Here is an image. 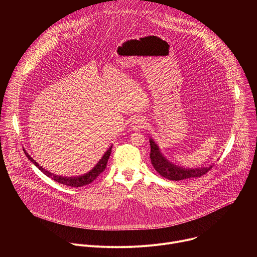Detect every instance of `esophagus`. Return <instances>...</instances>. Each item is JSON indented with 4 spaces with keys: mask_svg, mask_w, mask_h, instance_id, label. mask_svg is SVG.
<instances>
[{
    "mask_svg": "<svg viewBox=\"0 0 257 257\" xmlns=\"http://www.w3.org/2000/svg\"><path fill=\"white\" fill-rule=\"evenodd\" d=\"M144 126H145V121H144V119H142V118L134 119V120L132 121V123H131V128H132L133 130H135V131H137V130L141 129V128H144Z\"/></svg>",
    "mask_w": 257,
    "mask_h": 257,
    "instance_id": "34e87169",
    "label": "esophagus"
}]
</instances>
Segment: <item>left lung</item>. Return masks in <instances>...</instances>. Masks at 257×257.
I'll return each instance as SVG.
<instances>
[{
	"instance_id": "left-lung-1",
	"label": "left lung",
	"mask_w": 257,
	"mask_h": 257,
	"mask_svg": "<svg viewBox=\"0 0 257 257\" xmlns=\"http://www.w3.org/2000/svg\"><path fill=\"white\" fill-rule=\"evenodd\" d=\"M151 143V160L154 168L156 171L163 176L172 181H180L189 178H198L204 174H206L211 168L212 165L209 167H202V168H195V169H185L180 166H177L170 162L165 156L162 154L159 145L153 140L150 139Z\"/></svg>"
}]
</instances>
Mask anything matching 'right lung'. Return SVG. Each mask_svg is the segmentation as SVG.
Here are the masks:
<instances>
[{
    "label": "right lung",
    "instance_id": "1",
    "mask_svg": "<svg viewBox=\"0 0 257 257\" xmlns=\"http://www.w3.org/2000/svg\"><path fill=\"white\" fill-rule=\"evenodd\" d=\"M112 148L113 145H111V148H109L105 153L104 155L101 157V159L97 162V164L89 171L87 172L86 174L82 175V176H78V177H62V176H57V175H54L53 173L47 171L46 169H44L42 166H40L38 163H36L28 153L25 152V156L27 157V159L35 166L38 167L39 170H41L46 176H48L49 178L53 179L54 181L58 182V183H61V184L63 185H66V186H71V187H82L84 185H88L90 184V183L92 181H94L97 176H99L100 173L103 172V170L105 169L106 167V164H107V160L109 159V156H111V153H112Z\"/></svg>",
    "mask_w": 257,
    "mask_h": 257
}]
</instances>
